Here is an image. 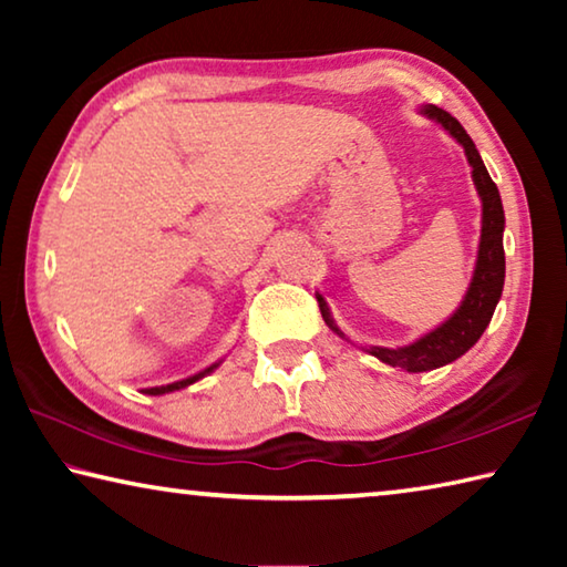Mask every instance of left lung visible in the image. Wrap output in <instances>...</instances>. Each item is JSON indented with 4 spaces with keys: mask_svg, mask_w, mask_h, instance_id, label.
<instances>
[{
    "mask_svg": "<svg viewBox=\"0 0 567 567\" xmlns=\"http://www.w3.org/2000/svg\"><path fill=\"white\" fill-rule=\"evenodd\" d=\"M430 120H437L443 127L453 134V137L465 147V155L473 165V179L480 192V199H483V235H480V249H477V265L473 282H470V290L465 295L463 305L457 307V312L450 318L445 324H440L437 330L427 332L425 338L417 342L408 344V348H370L368 352L375 354L378 360L392 364V368H402L408 372H425L435 370L440 364H447L457 360L460 354H465L473 344L480 340V334L485 332L491 318L495 312V305L503 295V282H505V249H503V229H505V215H503V203L497 185L487 175V169L480 159V152L475 150L470 134L463 130L453 114H447L440 107L422 110ZM322 318L330 324L334 332V322L330 320V312L324 302H320ZM342 334V332H340Z\"/></svg>",
    "mask_w": 567,
    "mask_h": 567,
    "instance_id": "8db88e82",
    "label": "left lung"
}]
</instances>
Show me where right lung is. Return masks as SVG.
Listing matches in <instances>:
<instances>
[{
	"label": "right lung",
	"instance_id": "obj_1",
	"mask_svg": "<svg viewBox=\"0 0 567 567\" xmlns=\"http://www.w3.org/2000/svg\"><path fill=\"white\" fill-rule=\"evenodd\" d=\"M217 368V364H213V368H207V370H203L199 372V375H195V378H187V380H179V382H172V385H162V388H150V390H145L147 395H165V392H175V390H182V388H187V385H192V382L195 380H199V378H205L207 372H213Z\"/></svg>",
	"mask_w": 567,
	"mask_h": 567
}]
</instances>
